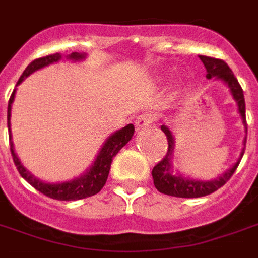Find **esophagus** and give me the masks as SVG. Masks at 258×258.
Listing matches in <instances>:
<instances>
[{"instance_id":"obj_1","label":"esophagus","mask_w":258,"mask_h":258,"mask_svg":"<svg viewBox=\"0 0 258 258\" xmlns=\"http://www.w3.org/2000/svg\"><path fill=\"white\" fill-rule=\"evenodd\" d=\"M156 120V116H154L153 113H144L141 114L138 117V120H137V123H135V125H137V130H142L145 128V127H148L149 124H152Z\"/></svg>"}]
</instances>
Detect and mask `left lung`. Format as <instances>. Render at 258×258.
Listing matches in <instances>:
<instances>
[{
	"label": "left lung",
	"mask_w": 258,
	"mask_h": 258,
	"mask_svg": "<svg viewBox=\"0 0 258 258\" xmlns=\"http://www.w3.org/2000/svg\"><path fill=\"white\" fill-rule=\"evenodd\" d=\"M200 60L204 62V66L207 68L208 79H211L212 76H216L223 82H226L228 87H230L231 94L235 98L236 104H238V110L242 116L243 124H245L246 133H247V123H246V108H245V97H243V90H242L239 82L235 78V75L232 74V71L230 70V67L227 66V62H224L220 58H215V57L208 56H200ZM161 130L164 131V134L167 135L168 139V150L167 154L161 158V161L154 165L153 171H152V176H153L154 186L158 191L167 194V196H172V197H180V198H198L212 194L220 187H223L231 176L234 175L236 171V168L241 163V158L245 153L246 148V138L243 141L245 148L242 150L241 158L238 160V163L231 168L230 171H227L223 176H220L216 180H194L190 177H183L182 175H173L172 169H171V158L173 154V137L171 134V131L165 127L161 125Z\"/></svg>",
	"instance_id": "8db88e82"
}]
</instances>
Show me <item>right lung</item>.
Masks as SVG:
<instances>
[{
  "mask_svg": "<svg viewBox=\"0 0 258 258\" xmlns=\"http://www.w3.org/2000/svg\"><path fill=\"white\" fill-rule=\"evenodd\" d=\"M85 54H79V53H71L68 58L72 60H81L83 58ZM61 58V54L54 53V54H49V56L41 57L37 58L32 62L28 64V67L24 70V72L20 76V79L17 81V85L22 83L24 78H27L30 74H32L34 71L39 70L42 67H46L51 62H56ZM15 98V90H13L9 102H8V130H9V145H11V153H12L13 163L16 165L17 171L24 177L32 187L38 190L42 194H45L46 197H50L53 200H58V201H76V200H82V198H87L94 196L97 192L101 191V188L104 187V184L106 183L108 175H109L110 164L112 160L116 154L119 153V150L125 144L128 142L130 139L133 138L134 135V125L128 124L125 125L124 128L116 131L113 135H110L108 141L105 142V145L101 149V152L98 153L97 158H95L94 164L91 165V168L83 176L74 179L71 182H64V183H45L37 179V177L28 172L26 168L23 167L19 158H17L15 150H13V144H12V137H11V109H12V102Z\"/></svg>",
  "mask_w": 258,
  "mask_h": 258,
  "instance_id": "right-lung-1",
  "label": "right lung"
}]
</instances>
